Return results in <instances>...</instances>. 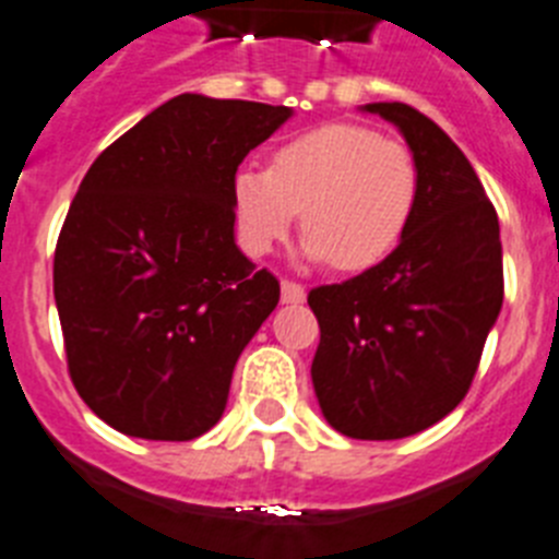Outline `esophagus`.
Wrapping results in <instances>:
<instances>
[{"label": "esophagus", "mask_w": 559, "mask_h": 559, "mask_svg": "<svg viewBox=\"0 0 559 559\" xmlns=\"http://www.w3.org/2000/svg\"><path fill=\"white\" fill-rule=\"evenodd\" d=\"M281 300L284 304H304L307 300V289L295 281H281Z\"/></svg>", "instance_id": "obj_1"}]
</instances>
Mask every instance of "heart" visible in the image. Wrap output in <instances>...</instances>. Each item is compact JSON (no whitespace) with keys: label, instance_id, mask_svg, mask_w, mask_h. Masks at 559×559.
Masks as SVG:
<instances>
[{"label":"heart","instance_id":"1","mask_svg":"<svg viewBox=\"0 0 559 559\" xmlns=\"http://www.w3.org/2000/svg\"><path fill=\"white\" fill-rule=\"evenodd\" d=\"M419 168L411 148L357 123H326L286 140L266 168L233 177V211L250 252H270L300 213L304 255L362 273L400 247L414 219Z\"/></svg>","mask_w":559,"mask_h":559}]
</instances>
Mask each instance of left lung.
Masks as SVG:
<instances>
[{
  "mask_svg": "<svg viewBox=\"0 0 559 559\" xmlns=\"http://www.w3.org/2000/svg\"><path fill=\"white\" fill-rule=\"evenodd\" d=\"M394 123L419 168L414 219L385 261L318 286L312 385L348 439L427 430L469 391L503 304L501 227L459 145L407 104H366Z\"/></svg>",
  "mask_w": 559,
  "mask_h": 559,
  "instance_id": "obj_1",
  "label": "left lung"
}]
</instances>
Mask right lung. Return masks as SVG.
<instances>
[{"label": "right lung", "mask_w": 559, "mask_h": 559, "mask_svg": "<svg viewBox=\"0 0 559 559\" xmlns=\"http://www.w3.org/2000/svg\"><path fill=\"white\" fill-rule=\"evenodd\" d=\"M289 118L186 92L86 171L52 293L72 385L120 433L191 441L225 414L236 360L281 298L236 247L233 177Z\"/></svg>", "instance_id": "obj_1"}]
</instances>
